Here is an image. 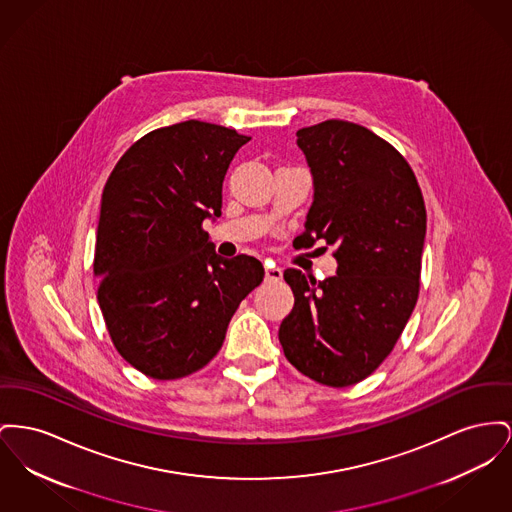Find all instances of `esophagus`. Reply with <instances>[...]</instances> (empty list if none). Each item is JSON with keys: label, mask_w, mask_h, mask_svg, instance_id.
<instances>
[{"label": "esophagus", "mask_w": 512, "mask_h": 512, "mask_svg": "<svg viewBox=\"0 0 512 512\" xmlns=\"http://www.w3.org/2000/svg\"><path fill=\"white\" fill-rule=\"evenodd\" d=\"M265 278L269 282H278V280H282V271L278 267H267L265 269Z\"/></svg>", "instance_id": "34e87169"}]
</instances>
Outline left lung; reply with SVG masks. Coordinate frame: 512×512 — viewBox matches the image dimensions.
<instances>
[{"label": "left lung", "instance_id": "obj_1", "mask_svg": "<svg viewBox=\"0 0 512 512\" xmlns=\"http://www.w3.org/2000/svg\"><path fill=\"white\" fill-rule=\"evenodd\" d=\"M296 135L313 176L298 247L325 240L338 267L325 280L284 271L294 309L278 340L303 375L348 387L391 354L416 307L427 214L410 164L367 127L327 120Z\"/></svg>", "mask_w": 512, "mask_h": 512}]
</instances>
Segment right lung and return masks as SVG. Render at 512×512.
Here are the masks:
<instances>
[{"label":"right lung","mask_w":512,"mask_h":512,"mask_svg":"<svg viewBox=\"0 0 512 512\" xmlns=\"http://www.w3.org/2000/svg\"><path fill=\"white\" fill-rule=\"evenodd\" d=\"M251 137L181 121L141 137L104 185L96 230L98 305L121 358L170 381L222 348L241 300L263 282L249 255L224 259L203 230L222 209V181Z\"/></svg>","instance_id":"right-lung-1"}]
</instances>
